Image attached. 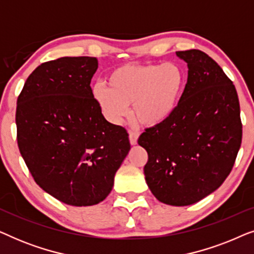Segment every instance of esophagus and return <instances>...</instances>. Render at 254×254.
Instances as JSON below:
<instances>
[{"label":"esophagus","mask_w":254,"mask_h":254,"mask_svg":"<svg viewBox=\"0 0 254 254\" xmlns=\"http://www.w3.org/2000/svg\"><path fill=\"white\" fill-rule=\"evenodd\" d=\"M129 133V142L130 144H136L137 143V138H138V134L137 131H134V130H129L128 131Z\"/></svg>","instance_id":"1"}]
</instances>
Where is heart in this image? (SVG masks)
Returning a JSON list of instances; mask_svg holds the SVG:
<instances>
[{
    "mask_svg": "<svg viewBox=\"0 0 254 254\" xmlns=\"http://www.w3.org/2000/svg\"><path fill=\"white\" fill-rule=\"evenodd\" d=\"M107 84H97L93 98L110 123L119 124L129 114L147 127L166 123L176 112L186 85V74L176 64H126L113 69Z\"/></svg>",
    "mask_w": 254,
    "mask_h": 254,
    "instance_id": "obj_1",
    "label": "heart"
}]
</instances>
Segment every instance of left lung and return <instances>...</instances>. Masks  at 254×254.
<instances>
[{
    "label": "left lung",
    "mask_w": 254,
    "mask_h": 254,
    "mask_svg": "<svg viewBox=\"0 0 254 254\" xmlns=\"http://www.w3.org/2000/svg\"><path fill=\"white\" fill-rule=\"evenodd\" d=\"M189 77L176 112L145 129L137 143L148 152L147 185L171 206L195 203L231 172L242 143L241 107L234 83L199 50L179 51Z\"/></svg>",
    "instance_id": "obj_1"
}]
</instances>
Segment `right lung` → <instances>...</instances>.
Wrapping results in <instances>:
<instances>
[{"instance_id": "obj_1", "label": "right lung", "mask_w": 254, "mask_h": 254, "mask_svg": "<svg viewBox=\"0 0 254 254\" xmlns=\"http://www.w3.org/2000/svg\"><path fill=\"white\" fill-rule=\"evenodd\" d=\"M92 57L41 64L17 98V143L34 182L70 206H92L112 190L130 149L123 126L107 121L93 98Z\"/></svg>"}]
</instances>
